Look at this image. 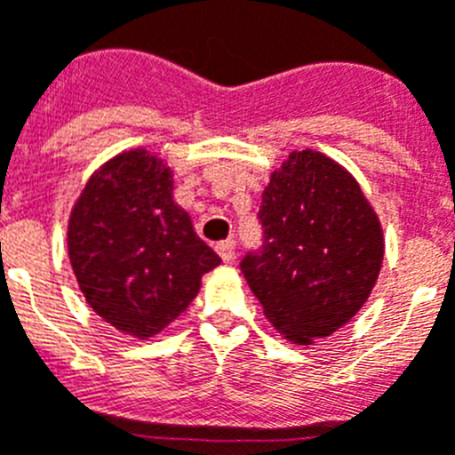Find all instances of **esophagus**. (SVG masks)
Listing matches in <instances>:
<instances>
[{
    "label": "esophagus",
    "instance_id": "esophagus-1",
    "mask_svg": "<svg viewBox=\"0 0 455 455\" xmlns=\"http://www.w3.org/2000/svg\"><path fill=\"white\" fill-rule=\"evenodd\" d=\"M235 251H236V243L232 239L219 241V243H216V252H219L223 262H232V259H235Z\"/></svg>",
    "mask_w": 455,
    "mask_h": 455
}]
</instances>
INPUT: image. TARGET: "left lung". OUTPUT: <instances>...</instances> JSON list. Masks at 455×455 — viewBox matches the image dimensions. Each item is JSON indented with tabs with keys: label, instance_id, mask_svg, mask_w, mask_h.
Here are the masks:
<instances>
[{
	"label": "left lung",
	"instance_id": "left-lung-1",
	"mask_svg": "<svg viewBox=\"0 0 455 455\" xmlns=\"http://www.w3.org/2000/svg\"><path fill=\"white\" fill-rule=\"evenodd\" d=\"M257 220L262 243L239 268L277 331L307 344L355 316L383 264V232L339 164L291 152L271 175Z\"/></svg>",
	"mask_w": 455,
	"mask_h": 455
}]
</instances>
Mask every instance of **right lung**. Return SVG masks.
<instances>
[{
  "instance_id": "1",
  "label": "right lung",
  "mask_w": 455,
  "mask_h": 455,
  "mask_svg": "<svg viewBox=\"0 0 455 455\" xmlns=\"http://www.w3.org/2000/svg\"><path fill=\"white\" fill-rule=\"evenodd\" d=\"M77 283L107 323L152 337L178 319L220 257L172 203V172L146 150L104 164L79 196L68 228Z\"/></svg>"
}]
</instances>
